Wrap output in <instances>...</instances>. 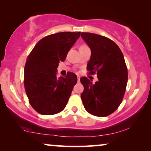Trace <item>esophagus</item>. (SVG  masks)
I'll return each mask as SVG.
<instances>
[{
	"label": "esophagus",
	"instance_id": "34e87169",
	"mask_svg": "<svg viewBox=\"0 0 151 151\" xmlns=\"http://www.w3.org/2000/svg\"><path fill=\"white\" fill-rule=\"evenodd\" d=\"M77 80H78V81H79V80H80V77H79V76H78V77H77Z\"/></svg>",
	"mask_w": 151,
	"mask_h": 151
}]
</instances>
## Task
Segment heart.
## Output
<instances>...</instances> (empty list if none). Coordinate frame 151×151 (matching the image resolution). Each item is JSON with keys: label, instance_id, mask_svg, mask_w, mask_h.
<instances>
[{"label": "heart", "instance_id": "1", "mask_svg": "<svg viewBox=\"0 0 151 151\" xmlns=\"http://www.w3.org/2000/svg\"><path fill=\"white\" fill-rule=\"evenodd\" d=\"M87 47V45H82L80 47Z\"/></svg>", "mask_w": 151, "mask_h": 151}]
</instances>
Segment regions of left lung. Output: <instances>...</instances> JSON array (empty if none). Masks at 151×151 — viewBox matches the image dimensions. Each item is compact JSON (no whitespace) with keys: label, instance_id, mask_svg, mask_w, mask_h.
I'll return each mask as SVG.
<instances>
[{"label":"left lung","instance_id":"left-lung-1","mask_svg":"<svg viewBox=\"0 0 151 151\" xmlns=\"http://www.w3.org/2000/svg\"><path fill=\"white\" fill-rule=\"evenodd\" d=\"M81 36L91 50L88 71L98 77L94 83L86 77L80 79L84 87L82 102L92 115L108 116L119 107L126 91L128 70L124 55L118 45L107 37L89 32H82Z\"/></svg>","mask_w":151,"mask_h":151}]
</instances>
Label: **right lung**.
<instances>
[{
    "label": "right lung",
    "mask_w": 151,
    "mask_h": 151,
    "mask_svg": "<svg viewBox=\"0 0 151 151\" xmlns=\"http://www.w3.org/2000/svg\"><path fill=\"white\" fill-rule=\"evenodd\" d=\"M79 32H63L43 38L27 58L24 69V86L32 107L39 114L51 115L61 112L67 105L77 77L68 72L57 77L60 61L80 37Z\"/></svg>",
    "instance_id": "1"
}]
</instances>
